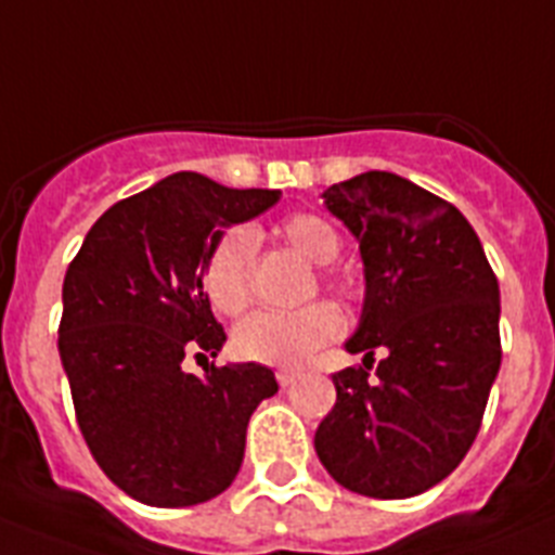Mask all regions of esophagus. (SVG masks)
Wrapping results in <instances>:
<instances>
[{"label": "esophagus", "instance_id": "34e87169", "mask_svg": "<svg viewBox=\"0 0 555 555\" xmlns=\"http://www.w3.org/2000/svg\"><path fill=\"white\" fill-rule=\"evenodd\" d=\"M276 379H279V385H282V388H291V385L298 379V371L296 369H279Z\"/></svg>", "mask_w": 555, "mask_h": 555}]
</instances>
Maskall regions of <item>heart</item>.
Listing matches in <instances>:
<instances>
[{
	"label": "heart",
	"instance_id": "obj_1",
	"mask_svg": "<svg viewBox=\"0 0 555 555\" xmlns=\"http://www.w3.org/2000/svg\"><path fill=\"white\" fill-rule=\"evenodd\" d=\"M276 240L310 259L312 264L335 262L344 240L330 220L298 211L273 229ZM321 282L337 293H349L332 273H321ZM204 291L211 307L223 315H240L254 296V237L248 229H225L206 254ZM344 318L330 301H315L301 310H259L234 330V351L248 363L301 365L312 351L326 346L340 332Z\"/></svg>",
	"mask_w": 555,
	"mask_h": 555
}]
</instances>
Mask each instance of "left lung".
<instances>
[{"label": "left lung", "mask_w": 555, "mask_h": 555, "mask_svg": "<svg viewBox=\"0 0 555 555\" xmlns=\"http://www.w3.org/2000/svg\"><path fill=\"white\" fill-rule=\"evenodd\" d=\"M324 201L360 240L365 307L346 349L365 360L332 374L337 399L315 452L344 489L413 498L480 430L503 358L498 276L464 215L408 178L371 170ZM377 348L386 358L374 364Z\"/></svg>", "instance_id": "obj_1"}]
</instances>
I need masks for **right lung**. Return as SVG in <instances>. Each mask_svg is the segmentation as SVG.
<instances>
[{
  "label": "right lung",
  "mask_w": 555,
  "mask_h": 555,
  "mask_svg": "<svg viewBox=\"0 0 555 555\" xmlns=\"http://www.w3.org/2000/svg\"><path fill=\"white\" fill-rule=\"evenodd\" d=\"M276 201V190L176 172L111 206L69 262L57 351L77 427L111 483L139 503L218 498L237 478L250 413L279 391L257 363H211L206 379L181 369L225 340L204 293L218 229Z\"/></svg>",
  "instance_id": "right-lung-1"
}]
</instances>
